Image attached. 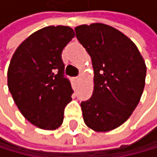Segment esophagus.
Here are the masks:
<instances>
[{"label": "esophagus", "instance_id": "obj_1", "mask_svg": "<svg viewBox=\"0 0 157 157\" xmlns=\"http://www.w3.org/2000/svg\"><path fill=\"white\" fill-rule=\"evenodd\" d=\"M79 79H80V75H78V77H75V82L78 83V82H79Z\"/></svg>", "mask_w": 157, "mask_h": 157}]
</instances>
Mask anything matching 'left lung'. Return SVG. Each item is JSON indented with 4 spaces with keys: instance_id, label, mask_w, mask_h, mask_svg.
I'll list each match as a JSON object with an SVG mask.
<instances>
[{
    "instance_id": "1",
    "label": "left lung",
    "mask_w": 157,
    "mask_h": 157,
    "mask_svg": "<svg viewBox=\"0 0 157 157\" xmlns=\"http://www.w3.org/2000/svg\"><path fill=\"white\" fill-rule=\"evenodd\" d=\"M75 30L94 71L93 93L80 103L83 121L95 132L114 130L139 104L146 83V63L135 43L114 27L92 23Z\"/></svg>"
}]
</instances>
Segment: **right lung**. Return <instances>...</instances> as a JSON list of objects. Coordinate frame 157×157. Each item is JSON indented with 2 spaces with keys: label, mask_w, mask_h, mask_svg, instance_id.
I'll return each instance as SVG.
<instances>
[{
  "label": "right lung",
  "mask_w": 157,
  "mask_h": 157,
  "mask_svg": "<svg viewBox=\"0 0 157 157\" xmlns=\"http://www.w3.org/2000/svg\"><path fill=\"white\" fill-rule=\"evenodd\" d=\"M75 37L70 26H47L32 33L15 50L8 70V86L24 118L55 130L74 92L65 77L62 52Z\"/></svg>",
  "instance_id": "obj_1"
}]
</instances>
